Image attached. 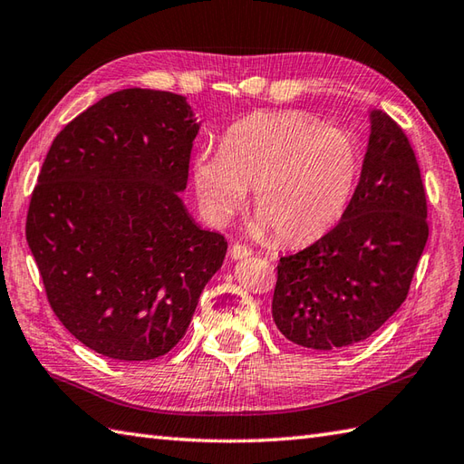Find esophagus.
<instances>
[{
  "mask_svg": "<svg viewBox=\"0 0 464 464\" xmlns=\"http://www.w3.org/2000/svg\"><path fill=\"white\" fill-rule=\"evenodd\" d=\"M248 256H252V250L248 248V246L234 244L230 248V258L232 260H242V258H248Z\"/></svg>",
  "mask_w": 464,
  "mask_h": 464,
  "instance_id": "obj_1",
  "label": "esophagus"
}]
</instances>
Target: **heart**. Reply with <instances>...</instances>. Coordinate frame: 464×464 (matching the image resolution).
Listing matches in <instances>:
<instances>
[{"instance_id": "obj_1", "label": "heart", "mask_w": 464, "mask_h": 464, "mask_svg": "<svg viewBox=\"0 0 464 464\" xmlns=\"http://www.w3.org/2000/svg\"><path fill=\"white\" fill-rule=\"evenodd\" d=\"M362 149L347 130L302 111L256 112L224 132L220 150L192 159L194 188L206 214L226 222L254 187L256 228L284 244L312 242L332 230L362 177Z\"/></svg>"}]
</instances>
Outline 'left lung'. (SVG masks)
I'll return each instance as SVG.
<instances>
[{
  "mask_svg": "<svg viewBox=\"0 0 464 464\" xmlns=\"http://www.w3.org/2000/svg\"><path fill=\"white\" fill-rule=\"evenodd\" d=\"M367 152L342 220L277 264L272 315L290 342L335 352L373 335L409 294L429 238L427 197L411 142L369 111Z\"/></svg>",
  "mask_w": 464,
  "mask_h": 464,
  "instance_id": "left-lung-1",
  "label": "left lung"
}]
</instances>
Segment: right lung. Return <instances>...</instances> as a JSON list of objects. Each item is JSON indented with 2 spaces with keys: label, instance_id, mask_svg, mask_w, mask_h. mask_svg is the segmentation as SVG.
<instances>
[{
  "label": "right lung",
  "instance_id": "right-lung-1",
  "mask_svg": "<svg viewBox=\"0 0 464 464\" xmlns=\"http://www.w3.org/2000/svg\"><path fill=\"white\" fill-rule=\"evenodd\" d=\"M200 122L187 97L122 89L55 137L25 236L47 300L81 343L119 362L169 353L228 242L180 194Z\"/></svg>",
  "mask_w": 464,
  "mask_h": 464
}]
</instances>
